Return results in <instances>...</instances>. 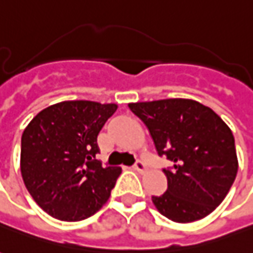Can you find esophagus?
Here are the masks:
<instances>
[{
	"label": "esophagus",
	"mask_w": 253,
	"mask_h": 253,
	"mask_svg": "<svg viewBox=\"0 0 253 253\" xmlns=\"http://www.w3.org/2000/svg\"><path fill=\"white\" fill-rule=\"evenodd\" d=\"M132 169H135V171H138V172H144L145 169H146V166H145V163L142 160H137L135 164L132 166Z\"/></svg>",
	"instance_id": "34e87169"
}]
</instances>
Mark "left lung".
I'll list each match as a JSON object with an SVG mask.
<instances>
[{"instance_id": "left-lung-1", "label": "left lung", "mask_w": 253, "mask_h": 253, "mask_svg": "<svg viewBox=\"0 0 253 253\" xmlns=\"http://www.w3.org/2000/svg\"><path fill=\"white\" fill-rule=\"evenodd\" d=\"M151 132L167 190L152 196L159 212L186 223L210 215L229 193L238 169L233 132L212 109L186 98L128 104Z\"/></svg>"}]
</instances>
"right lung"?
I'll return each instance as SVG.
<instances>
[{"mask_svg":"<svg viewBox=\"0 0 253 253\" xmlns=\"http://www.w3.org/2000/svg\"><path fill=\"white\" fill-rule=\"evenodd\" d=\"M116 109V104L63 101L41 111L23 131V181L53 218L84 220L109 199L122 169L96 159L97 135Z\"/></svg>","mask_w":253,"mask_h":253,"instance_id":"obj_1","label":"right lung"}]
</instances>
